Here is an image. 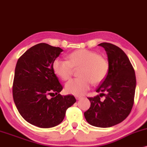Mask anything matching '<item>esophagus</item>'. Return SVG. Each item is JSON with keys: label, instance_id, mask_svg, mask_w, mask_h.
<instances>
[{"label": "esophagus", "instance_id": "1", "mask_svg": "<svg viewBox=\"0 0 147 147\" xmlns=\"http://www.w3.org/2000/svg\"><path fill=\"white\" fill-rule=\"evenodd\" d=\"M76 98L77 100H80V98H82V96H76Z\"/></svg>", "mask_w": 147, "mask_h": 147}]
</instances>
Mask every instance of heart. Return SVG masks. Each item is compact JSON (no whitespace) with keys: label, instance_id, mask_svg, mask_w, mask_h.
Instances as JSON below:
<instances>
[{"label":"heart","instance_id":"obj_1","mask_svg":"<svg viewBox=\"0 0 147 147\" xmlns=\"http://www.w3.org/2000/svg\"><path fill=\"white\" fill-rule=\"evenodd\" d=\"M80 67L78 78H74L65 84V92L69 94L80 96L90 89L91 82L103 81L109 70V64L104 57L87 49L76 51L68 56V60L56 58L53 69L56 75L63 80L71 76L74 68Z\"/></svg>","mask_w":147,"mask_h":147}]
</instances>
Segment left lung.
I'll list each match as a JSON object with an SVG mask.
<instances>
[{
    "instance_id": "1",
    "label": "left lung",
    "mask_w": 147,
    "mask_h": 147,
    "mask_svg": "<svg viewBox=\"0 0 147 147\" xmlns=\"http://www.w3.org/2000/svg\"><path fill=\"white\" fill-rule=\"evenodd\" d=\"M108 56L109 70L96 90L99 95L88 98L90 108L84 113L90 124L108 128L121 123L131 113L134 101L136 78L129 59L120 48L110 43H101ZM104 95L105 100L100 97Z\"/></svg>"
}]
</instances>
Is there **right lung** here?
Masks as SVG:
<instances>
[{"label": "right lung", "mask_w": 147, "mask_h": 147, "mask_svg": "<svg viewBox=\"0 0 147 147\" xmlns=\"http://www.w3.org/2000/svg\"><path fill=\"white\" fill-rule=\"evenodd\" d=\"M62 51L60 47L41 43L26 51L16 63L12 87L14 103L26 121L39 128L60 124L67 108L76 101L73 95L60 94L63 87L53 69V62Z\"/></svg>", "instance_id": "add662e5"}]
</instances>
